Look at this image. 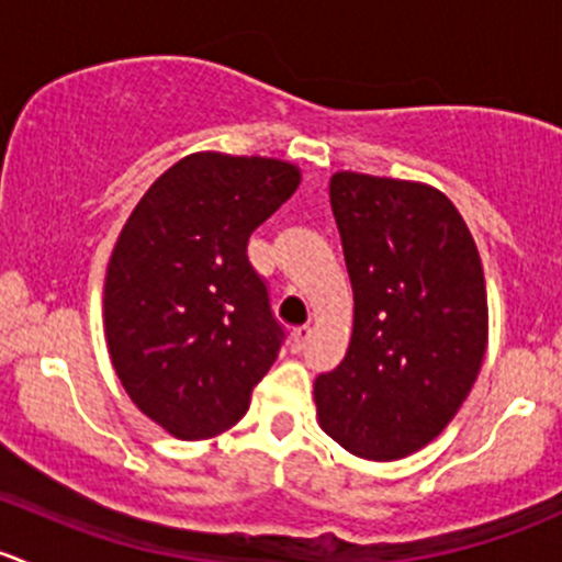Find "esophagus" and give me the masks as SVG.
<instances>
[{"instance_id":"1","label":"esophagus","mask_w":562,"mask_h":562,"mask_svg":"<svg viewBox=\"0 0 562 562\" xmlns=\"http://www.w3.org/2000/svg\"><path fill=\"white\" fill-rule=\"evenodd\" d=\"M310 337H313V328H310V326H299L296 331H293V337H291V350H293V353H302V350L307 348Z\"/></svg>"}]
</instances>
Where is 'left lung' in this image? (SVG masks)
Returning a JSON list of instances; mask_svg holds the SVG:
<instances>
[{
    "label": "left lung",
    "mask_w": 562,
    "mask_h": 562,
    "mask_svg": "<svg viewBox=\"0 0 562 562\" xmlns=\"http://www.w3.org/2000/svg\"><path fill=\"white\" fill-rule=\"evenodd\" d=\"M353 285V334L317 375V422L350 454L391 462L432 443L486 353V285L454 203L422 181L339 171L328 184Z\"/></svg>",
    "instance_id": "1"
}]
</instances>
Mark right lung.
Returning <instances> with one entry per match:
<instances>
[{"instance_id": "right-lung-1", "label": "right lung", "mask_w": 562, "mask_h": 562, "mask_svg": "<svg viewBox=\"0 0 562 562\" xmlns=\"http://www.w3.org/2000/svg\"><path fill=\"white\" fill-rule=\"evenodd\" d=\"M274 157L195 151L146 190L108 260L105 342L140 413L179 440L234 427L285 339L249 234L296 192Z\"/></svg>"}]
</instances>
